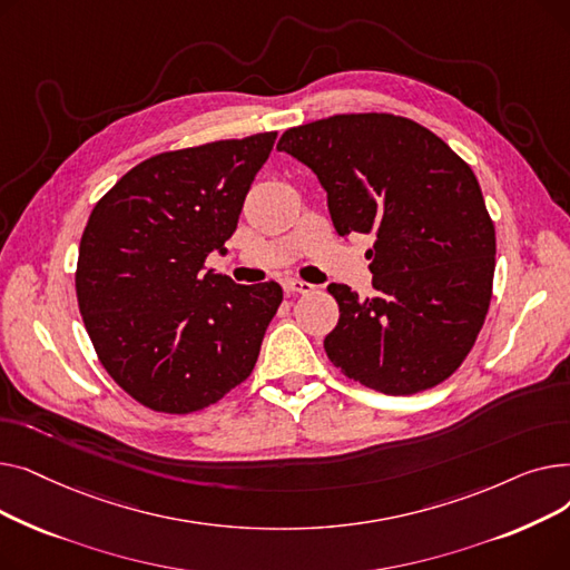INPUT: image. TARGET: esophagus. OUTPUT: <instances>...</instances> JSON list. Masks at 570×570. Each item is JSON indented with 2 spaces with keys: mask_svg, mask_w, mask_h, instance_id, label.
<instances>
[{
  "mask_svg": "<svg viewBox=\"0 0 570 570\" xmlns=\"http://www.w3.org/2000/svg\"><path fill=\"white\" fill-rule=\"evenodd\" d=\"M284 291H286V295H307L314 291V286L307 282H301V279H288V282H284Z\"/></svg>",
  "mask_w": 570,
  "mask_h": 570,
  "instance_id": "1",
  "label": "esophagus"
}]
</instances>
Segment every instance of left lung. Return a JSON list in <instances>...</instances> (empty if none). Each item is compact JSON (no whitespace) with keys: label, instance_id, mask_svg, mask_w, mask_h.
Segmentation results:
<instances>
[{"label":"left lung","instance_id":"1","mask_svg":"<svg viewBox=\"0 0 570 570\" xmlns=\"http://www.w3.org/2000/svg\"><path fill=\"white\" fill-rule=\"evenodd\" d=\"M327 191L335 230L374 235V297L331 284L340 305L323 348L353 381L415 395L453 376L485 323L497 237L481 185L436 134L402 115L344 112L277 142Z\"/></svg>","mask_w":570,"mask_h":570}]
</instances>
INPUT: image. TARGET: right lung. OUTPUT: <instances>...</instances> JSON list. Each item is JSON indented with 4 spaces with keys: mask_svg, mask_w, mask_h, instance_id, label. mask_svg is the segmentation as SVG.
<instances>
[{
    "mask_svg": "<svg viewBox=\"0 0 570 570\" xmlns=\"http://www.w3.org/2000/svg\"><path fill=\"white\" fill-rule=\"evenodd\" d=\"M277 131L161 153L99 198L80 237L76 295L99 363L149 411L187 415L252 374L282 286L205 273L237 226Z\"/></svg>",
    "mask_w": 570,
    "mask_h": 570,
    "instance_id": "1",
    "label": "right lung"
}]
</instances>
